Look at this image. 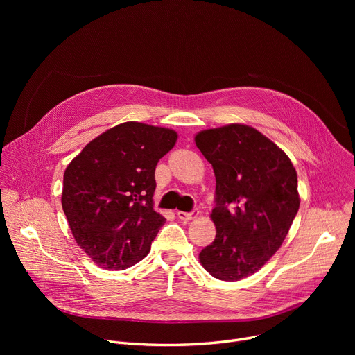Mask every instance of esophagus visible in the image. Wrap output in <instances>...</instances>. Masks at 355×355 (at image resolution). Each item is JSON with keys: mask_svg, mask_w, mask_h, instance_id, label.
Segmentation results:
<instances>
[{"mask_svg": "<svg viewBox=\"0 0 355 355\" xmlns=\"http://www.w3.org/2000/svg\"><path fill=\"white\" fill-rule=\"evenodd\" d=\"M198 214H200L198 209H194L191 213H185V211H177V216H178V218H180V220H182V221H189V220H193V218H196Z\"/></svg>", "mask_w": 355, "mask_h": 355, "instance_id": "esophagus-1", "label": "esophagus"}]
</instances>
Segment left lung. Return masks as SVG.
<instances>
[{"label": "left lung", "instance_id": "8db88e82", "mask_svg": "<svg viewBox=\"0 0 355 355\" xmlns=\"http://www.w3.org/2000/svg\"><path fill=\"white\" fill-rule=\"evenodd\" d=\"M196 145L216 175L217 234L200 262L220 281H240L282 246L300 210L297 175L282 149L248 125L202 130Z\"/></svg>", "mask_w": 355, "mask_h": 355}]
</instances>
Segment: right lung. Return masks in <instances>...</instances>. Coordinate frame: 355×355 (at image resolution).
I'll use <instances>...</instances> for the list:
<instances>
[{
    "mask_svg": "<svg viewBox=\"0 0 355 355\" xmlns=\"http://www.w3.org/2000/svg\"><path fill=\"white\" fill-rule=\"evenodd\" d=\"M175 141L173 129L125 122L67 165L63 211L76 243L98 266L123 270L149 253L165 223L153 209L155 168Z\"/></svg>",
    "mask_w": 355,
    "mask_h": 355,
    "instance_id": "1",
    "label": "right lung"
}]
</instances>
